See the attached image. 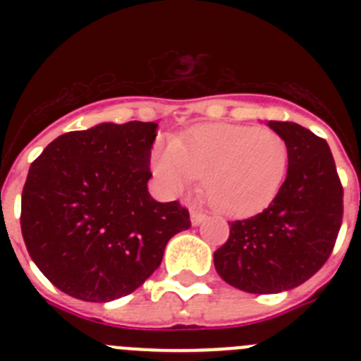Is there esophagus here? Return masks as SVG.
<instances>
[{"mask_svg": "<svg viewBox=\"0 0 361 361\" xmlns=\"http://www.w3.org/2000/svg\"><path fill=\"white\" fill-rule=\"evenodd\" d=\"M190 216H191V224H193V226L202 224L204 220H206V213L199 212V209H191Z\"/></svg>", "mask_w": 361, "mask_h": 361, "instance_id": "obj_1", "label": "esophagus"}]
</instances>
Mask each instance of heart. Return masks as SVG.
<instances>
[{
  "label": "heart",
  "instance_id": "1",
  "mask_svg": "<svg viewBox=\"0 0 361 361\" xmlns=\"http://www.w3.org/2000/svg\"><path fill=\"white\" fill-rule=\"evenodd\" d=\"M288 161V142L275 130L206 124L155 146L152 168L171 195L204 180L212 208L228 216H250L279 195Z\"/></svg>",
  "mask_w": 361,
  "mask_h": 361
}]
</instances>
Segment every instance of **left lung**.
Listing matches in <instances>:
<instances>
[{"label": "left lung", "instance_id": "obj_1", "mask_svg": "<svg viewBox=\"0 0 361 361\" xmlns=\"http://www.w3.org/2000/svg\"><path fill=\"white\" fill-rule=\"evenodd\" d=\"M286 139L288 175L262 213L229 222L215 269L233 288L282 293L311 279L329 258L343 216V190L329 145L296 123L269 121Z\"/></svg>", "mask_w": 361, "mask_h": 361}]
</instances>
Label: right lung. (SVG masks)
Returning <instances> with one entry per match:
<instances>
[{
    "label": "right lung",
    "mask_w": 361,
    "mask_h": 361,
    "mask_svg": "<svg viewBox=\"0 0 361 361\" xmlns=\"http://www.w3.org/2000/svg\"><path fill=\"white\" fill-rule=\"evenodd\" d=\"M157 124L101 123L54 139L32 162L21 195L28 255L57 289L85 302L135 291L191 226L177 200L148 193Z\"/></svg>",
    "instance_id": "1"
}]
</instances>
